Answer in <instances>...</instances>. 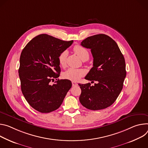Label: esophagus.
<instances>
[{
	"mask_svg": "<svg viewBox=\"0 0 148 148\" xmlns=\"http://www.w3.org/2000/svg\"><path fill=\"white\" fill-rule=\"evenodd\" d=\"M72 86H77V85H78V84H77V83H76L75 82H74V81L72 82Z\"/></svg>",
	"mask_w": 148,
	"mask_h": 148,
	"instance_id": "obj_1",
	"label": "esophagus"
}]
</instances>
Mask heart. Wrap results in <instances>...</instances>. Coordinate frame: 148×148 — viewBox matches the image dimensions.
I'll list each match as a JSON object with an SVG mask.
<instances>
[{
    "label": "heart",
    "instance_id": "heart-1",
    "mask_svg": "<svg viewBox=\"0 0 148 148\" xmlns=\"http://www.w3.org/2000/svg\"><path fill=\"white\" fill-rule=\"evenodd\" d=\"M73 51L82 60H86L89 59V53L88 51L84 47L80 45H76ZM67 52L64 51L62 52L58 58L59 62L61 66H64L66 64V59ZM84 75V72L80 69H69L66 72H65L63 74V77L71 80L76 81L79 80L82 76Z\"/></svg>",
    "mask_w": 148,
    "mask_h": 148
}]
</instances>
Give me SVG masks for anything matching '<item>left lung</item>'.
Instances as JSON below:
<instances>
[{
    "label": "left lung",
    "mask_w": 148,
    "mask_h": 148,
    "mask_svg": "<svg viewBox=\"0 0 148 148\" xmlns=\"http://www.w3.org/2000/svg\"><path fill=\"white\" fill-rule=\"evenodd\" d=\"M80 45L90 49L93 58V67L85 79L96 84H79L80 102L90 110L105 109L116 100L123 88L126 75L125 58L116 42L105 34L89 36Z\"/></svg>",
    "instance_id": "8db88e82"
}]
</instances>
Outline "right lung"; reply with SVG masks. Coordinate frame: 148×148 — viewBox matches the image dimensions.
Returning <instances> with one entry per match:
<instances>
[{
    "mask_svg": "<svg viewBox=\"0 0 148 148\" xmlns=\"http://www.w3.org/2000/svg\"><path fill=\"white\" fill-rule=\"evenodd\" d=\"M73 42L41 34L23 49L19 69L21 90L28 103L39 112L58 109L72 87L71 81L68 79H56L53 85L50 82L60 75L59 55Z\"/></svg>",
    "mask_w": 148,
    "mask_h": 148,
    "instance_id": "obj_1",
    "label": "right lung"
}]
</instances>
